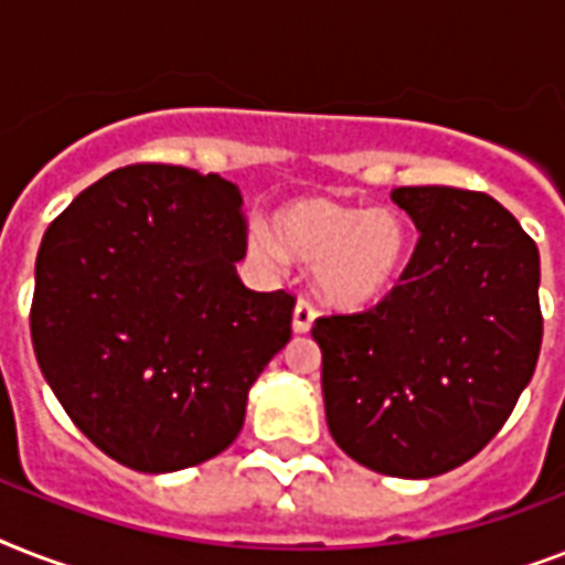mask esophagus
Returning <instances> with one entry per match:
<instances>
[{
    "mask_svg": "<svg viewBox=\"0 0 565 565\" xmlns=\"http://www.w3.org/2000/svg\"><path fill=\"white\" fill-rule=\"evenodd\" d=\"M313 319H317L313 305H310L308 299L296 301V308H292V331H296V334H308L310 326H313Z\"/></svg>",
    "mask_w": 565,
    "mask_h": 565,
    "instance_id": "34e87169",
    "label": "esophagus"
}]
</instances>
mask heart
<instances>
[{
    "mask_svg": "<svg viewBox=\"0 0 565 565\" xmlns=\"http://www.w3.org/2000/svg\"><path fill=\"white\" fill-rule=\"evenodd\" d=\"M407 228L386 207H354L331 199H299L275 213V239L252 234V248L278 257V248L301 264H313L319 296L337 308H363L384 299L402 275Z\"/></svg>",
    "mask_w": 565,
    "mask_h": 565,
    "instance_id": "obj_1",
    "label": "heart"
}]
</instances>
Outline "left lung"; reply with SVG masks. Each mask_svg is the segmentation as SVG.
I'll return each mask as SVG.
<instances>
[{
    "instance_id": "8db88e82",
    "label": "left lung",
    "mask_w": 565,
    "mask_h": 565,
    "mask_svg": "<svg viewBox=\"0 0 565 565\" xmlns=\"http://www.w3.org/2000/svg\"><path fill=\"white\" fill-rule=\"evenodd\" d=\"M419 243L398 284L361 313L313 322L328 430L393 478H434L501 430L543 345L540 252L492 195L395 188Z\"/></svg>"
}]
</instances>
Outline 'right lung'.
<instances>
[{
  "label": "right lung",
  "mask_w": 565,
  "mask_h": 565,
  "mask_svg": "<svg viewBox=\"0 0 565 565\" xmlns=\"http://www.w3.org/2000/svg\"><path fill=\"white\" fill-rule=\"evenodd\" d=\"M237 184L170 163L114 170L43 234L31 343L84 437L137 472H179L237 439L290 340V292L239 281Z\"/></svg>",
  "instance_id": "add662e5"
}]
</instances>
